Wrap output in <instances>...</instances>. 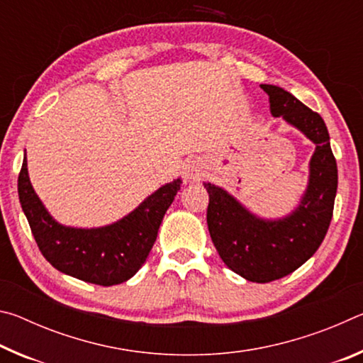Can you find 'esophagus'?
Returning <instances> with one entry per match:
<instances>
[{"label":"esophagus","mask_w":363,"mask_h":363,"mask_svg":"<svg viewBox=\"0 0 363 363\" xmlns=\"http://www.w3.org/2000/svg\"><path fill=\"white\" fill-rule=\"evenodd\" d=\"M205 174V167L200 160H190L186 164V176L189 179H200Z\"/></svg>","instance_id":"34e87169"}]
</instances>
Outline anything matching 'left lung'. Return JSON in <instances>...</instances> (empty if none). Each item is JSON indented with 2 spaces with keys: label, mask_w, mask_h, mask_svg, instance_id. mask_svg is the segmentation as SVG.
<instances>
[{
  "label": "left lung",
  "mask_w": 363,
  "mask_h": 363,
  "mask_svg": "<svg viewBox=\"0 0 363 363\" xmlns=\"http://www.w3.org/2000/svg\"><path fill=\"white\" fill-rule=\"evenodd\" d=\"M270 113L314 143L307 186L298 205L281 218H262L248 210L225 189L203 182L210 194L206 223L220 259L245 280H279L311 259L323 242L333 216L337 167L322 116L291 93L261 84Z\"/></svg>",
  "instance_id": "8db88e82"
}]
</instances>
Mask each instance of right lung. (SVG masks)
Returning <instances> with one entry per match:
<instances>
[{"label":"right lung","mask_w":363,"mask_h":363,"mask_svg":"<svg viewBox=\"0 0 363 363\" xmlns=\"http://www.w3.org/2000/svg\"><path fill=\"white\" fill-rule=\"evenodd\" d=\"M181 184V177L163 184L112 224L64 225L36 195L26 157L19 174V200L36 245L52 267L88 284L112 286L130 280L143 267Z\"/></svg>","instance_id":"add662e5"}]
</instances>
